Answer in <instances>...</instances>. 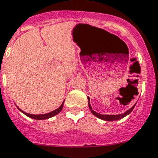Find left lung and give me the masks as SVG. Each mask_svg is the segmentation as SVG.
Returning <instances> with one entry per match:
<instances>
[{"mask_svg":"<svg viewBox=\"0 0 158 158\" xmlns=\"http://www.w3.org/2000/svg\"><path fill=\"white\" fill-rule=\"evenodd\" d=\"M87 99H88V107H89L90 110H91V113L93 114L94 116H95L96 117L99 118V119H101V120H107V121L118 120H120V119H122V118L125 117L126 116H128V114H130L131 112H132V111L133 110V108H134L135 105H136V103L134 105L132 106V108H129L128 110H127L126 112H124V113L118 114V115H103V114L97 113V112H95V111L92 109V108H91V104H90V98L87 97Z\"/></svg>","mask_w":158,"mask_h":158,"instance_id":"1","label":"left lung"}]
</instances>
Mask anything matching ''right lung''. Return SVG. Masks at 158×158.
Returning a JSON list of instances; mask_svg holds the SVG:
<instances>
[{
	"label": "right lung",
	"instance_id": "add662e5",
	"mask_svg": "<svg viewBox=\"0 0 158 158\" xmlns=\"http://www.w3.org/2000/svg\"><path fill=\"white\" fill-rule=\"evenodd\" d=\"M63 104H64V101L63 102V104H61V106L59 108H58L57 109L54 110L52 112H49V113H46V114H39V115H33V114H30V113H27V112H25L24 111H22V109H20L19 108H18L19 109V111L22 112L23 114H25L26 116H27L28 117L32 118V119H34V120H46V119H49V118H51L53 116H54L55 115H58L59 112L62 111L63 108Z\"/></svg>",
	"mask_w": 158,
	"mask_h": 158
}]
</instances>
